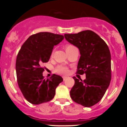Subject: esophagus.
Wrapping results in <instances>:
<instances>
[{
    "label": "esophagus",
    "instance_id": "esophagus-1",
    "mask_svg": "<svg viewBox=\"0 0 127 127\" xmlns=\"http://www.w3.org/2000/svg\"><path fill=\"white\" fill-rule=\"evenodd\" d=\"M67 77H68V76H63V77H62V78H63V80H64V81H65V80L66 79H67Z\"/></svg>",
    "mask_w": 127,
    "mask_h": 127
}]
</instances>
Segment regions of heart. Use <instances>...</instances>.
Segmentation results:
<instances>
[{
    "mask_svg": "<svg viewBox=\"0 0 127 127\" xmlns=\"http://www.w3.org/2000/svg\"><path fill=\"white\" fill-rule=\"evenodd\" d=\"M76 47H74L73 45H72V44H66L65 46V51L67 52V53H68L70 50H72V49H74ZM53 51L51 53V57H53ZM55 72L58 74H66L68 73L69 70H68V68L65 67V66L58 65L55 68Z\"/></svg>",
    "mask_w": 127,
    "mask_h": 127,
    "instance_id": "obj_1",
    "label": "heart"
}]
</instances>
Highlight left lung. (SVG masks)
Here are the masks:
<instances>
[{
    "mask_svg": "<svg viewBox=\"0 0 127 127\" xmlns=\"http://www.w3.org/2000/svg\"><path fill=\"white\" fill-rule=\"evenodd\" d=\"M68 42L80 52L76 73L86 74L85 80L73 77L74 85L70 92L75 102L92 107L102 99L111 79V53L107 44L92 30L64 35Z\"/></svg>",
    "mask_w": 127,
    "mask_h": 127,
    "instance_id": "obj_1",
    "label": "left lung"
}]
</instances>
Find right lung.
I'll use <instances>...</instances> for the list:
<instances>
[{"label": "right lung", "instance_id": "1", "mask_svg": "<svg viewBox=\"0 0 127 127\" xmlns=\"http://www.w3.org/2000/svg\"><path fill=\"white\" fill-rule=\"evenodd\" d=\"M64 37L51 32H39L30 35L23 44L18 53L16 71L18 84L26 100L32 104L50 101L55 90L63 81L62 77L53 74L50 79L42 76L44 63L50 60L54 46Z\"/></svg>", "mask_w": 127, "mask_h": 127}]
</instances>
